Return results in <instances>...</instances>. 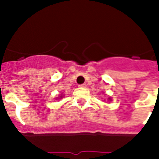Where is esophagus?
Listing matches in <instances>:
<instances>
[{
  "label": "esophagus",
  "mask_w": 159,
  "mask_h": 159,
  "mask_svg": "<svg viewBox=\"0 0 159 159\" xmlns=\"http://www.w3.org/2000/svg\"><path fill=\"white\" fill-rule=\"evenodd\" d=\"M79 87H82V88H85V87H87V84L86 83H83V84H81L78 86Z\"/></svg>",
  "instance_id": "obj_1"
}]
</instances>
